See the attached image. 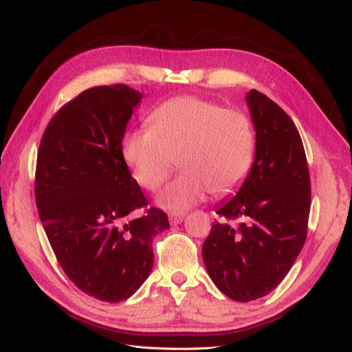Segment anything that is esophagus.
<instances>
[{"label":"esophagus","instance_id":"esophagus-1","mask_svg":"<svg viewBox=\"0 0 352 352\" xmlns=\"http://www.w3.org/2000/svg\"><path fill=\"white\" fill-rule=\"evenodd\" d=\"M186 214L183 213H171L169 214V222H171V225H178L184 221Z\"/></svg>","mask_w":352,"mask_h":352}]
</instances>
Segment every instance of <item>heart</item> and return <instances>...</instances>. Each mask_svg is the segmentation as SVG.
I'll list each match as a JSON object with an SVG mask.
<instances>
[{"mask_svg":"<svg viewBox=\"0 0 352 352\" xmlns=\"http://www.w3.org/2000/svg\"><path fill=\"white\" fill-rule=\"evenodd\" d=\"M149 130H135L122 142L124 161L138 184L156 191L171 175L157 203L184 212L206 197L226 196L243 184L256 152L252 118L238 108H223L199 96H175L152 112Z\"/></svg>","mask_w":352,"mask_h":352,"instance_id":"heart-1","label":"heart"}]
</instances>
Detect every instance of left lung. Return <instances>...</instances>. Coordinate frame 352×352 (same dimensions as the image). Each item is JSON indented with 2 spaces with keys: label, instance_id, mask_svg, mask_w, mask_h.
Segmentation results:
<instances>
[{
  "label": "left lung",
  "instance_id": "obj_1",
  "mask_svg": "<svg viewBox=\"0 0 352 352\" xmlns=\"http://www.w3.org/2000/svg\"><path fill=\"white\" fill-rule=\"evenodd\" d=\"M245 100L256 129L254 162L235 197L219 205L222 221L201 248L214 285L241 302L267 296L287 276L307 236L311 201L296 124L256 89Z\"/></svg>",
  "mask_w": 352,
  "mask_h": 352
}]
</instances>
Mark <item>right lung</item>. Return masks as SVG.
I'll list each match as a JSON object with an SVG mask.
<instances>
[{
  "instance_id": "1",
  "label": "right lung",
  "mask_w": 352,
  "mask_h": 352,
  "mask_svg": "<svg viewBox=\"0 0 352 352\" xmlns=\"http://www.w3.org/2000/svg\"><path fill=\"white\" fill-rule=\"evenodd\" d=\"M142 94L126 85L90 87L51 118L38 151L35 199L65 275L90 297L127 300L151 275L153 236L166 213L147 209L122 156ZM145 213L133 219V210Z\"/></svg>"
}]
</instances>
